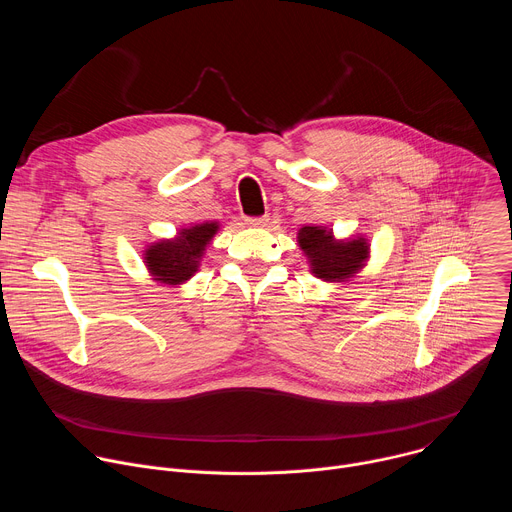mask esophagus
<instances>
[{
    "mask_svg": "<svg viewBox=\"0 0 512 512\" xmlns=\"http://www.w3.org/2000/svg\"><path fill=\"white\" fill-rule=\"evenodd\" d=\"M245 223L249 227H265L269 223V216L265 214V216H255V218H245Z\"/></svg>",
    "mask_w": 512,
    "mask_h": 512,
    "instance_id": "34e87169",
    "label": "esophagus"
}]
</instances>
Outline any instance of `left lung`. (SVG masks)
<instances>
[{
    "label": "left lung",
    "mask_w": 512,
    "mask_h": 512,
    "mask_svg": "<svg viewBox=\"0 0 512 512\" xmlns=\"http://www.w3.org/2000/svg\"><path fill=\"white\" fill-rule=\"evenodd\" d=\"M298 245L308 257L310 271L328 283L352 279L369 261V241L364 237L336 239L332 229L308 225L298 231Z\"/></svg>",
    "instance_id": "1"
}]
</instances>
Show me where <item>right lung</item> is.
<instances>
[{
	"mask_svg": "<svg viewBox=\"0 0 512 512\" xmlns=\"http://www.w3.org/2000/svg\"><path fill=\"white\" fill-rule=\"evenodd\" d=\"M218 233V223H198L184 227L172 239H160L143 251V263L154 281L178 287L186 283L200 267V261Z\"/></svg>",
	"mask_w": 512,
	"mask_h": 512,
	"instance_id": "right-lung-1",
	"label": "right lung"
}]
</instances>
